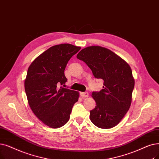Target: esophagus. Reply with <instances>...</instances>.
Instances as JSON below:
<instances>
[{
	"mask_svg": "<svg viewBox=\"0 0 159 159\" xmlns=\"http://www.w3.org/2000/svg\"><path fill=\"white\" fill-rule=\"evenodd\" d=\"M80 95L82 97V98H88L89 96V94L88 92H82L80 93Z\"/></svg>",
	"mask_w": 159,
	"mask_h": 159,
	"instance_id": "1",
	"label": "esophagus"
}]
</instances>
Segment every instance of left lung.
Instances as JSON below:
<instances>
[{
	"label": "left lung",
	"mask_w": 159,
	"mask_h": 159,
	"mask_svg": "<svg viewBox=\"0 0 159 159\" xmlns=\"http://www.w3.org/2000/svg\"><path fill=\"white\" fill-rule=\"evenodd\" d=\"M77 58L84 61L95 78L104 81L101 90L92 93L96 106L90 111L91 121L101 129L115 127L132 101L134 79L130 67L118 55L101 46L86 47Z\"/></svg>",
	"instance_id": "8db88e82"
}]
</instances>
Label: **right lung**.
Returning a JSON list of instances; mask_svg holds the SVG:
<instances>
[{"instance_id": "1", "label": "right lung", "mask_w": 159, "mask_h": 159, "mask_svg": "<svg viewBox=\"0 0 159 159\" xmlns=\"http://www.w3.org/2000/svg\"><path fill=\"white\" fill-rule=\"evenodd\" d=\"M80 48L69 43L54 45L38 56L28 69L25 89L29 106L49 127L64 126L79 100L78 92L58 86L67 82L65 68Z\"/></svg>"}]
</instances>
